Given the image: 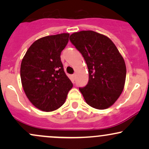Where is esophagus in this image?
<instances>
[{
	"mask_svg": "<svg viewBox=\"0 0 149 149\" xmlns=\"http://www.w3.org/2000/svg\"><path fill=\"white\" fill-rule=\"evenodd\" d=\"M72 76V78H73V80L76 79V74H73L72 76Z\"/></svg>",
	"mask_w": 149,
	"mask_h": 149,
	"instance_id": "34e87169",
	"label": "esophagus"
}]
</instances>
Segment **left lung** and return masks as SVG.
I'll return each mask as SVG.
<instances>
[{"label":"left lung","mask_w":149,"mask_h":149,"mask_svg":"<svg viewBox=\"0 0 149 149\" xmlns=\"http://www.w3.org/2000/svg\"><path fill=\"white\" fill-rule=\"evenodd\" d=\"M69 39L88 65V83L79 88L86 103L100 110L111 107L125 83L126 66L123 56L109 38L93 31L76 32Z\"/></svg>","instance_id":"8db88e82"}]
</instances>
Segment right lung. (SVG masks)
I'll return each instance as SVG.
<instances>
[{"label":"right lung","mask_w":149,"mask_h":149,"mask_svg":"<svg viewBox=\"0 0 149 149\" xmlns=\"http://www.w3.org/2000/svg\"><path fill=\"white\" fill-rule=\"evenodd\" d=\"M69 38V33H64L38 39L22 59L20 76L24 91L34 107L42 111L61 107L73 87L60 57Z\"/></svg>","instance_id":"right-lung-1"}]
</instances>
